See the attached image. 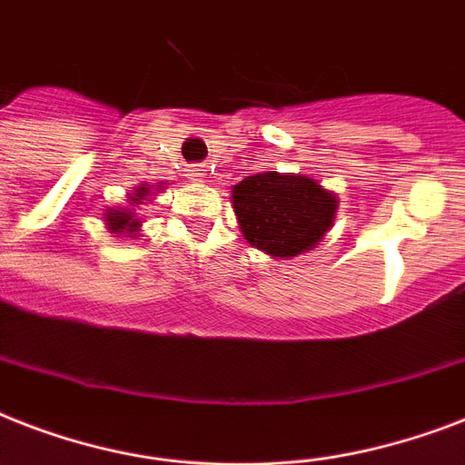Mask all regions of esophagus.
Returning <instances> with one entry per match:
<instances>
[{
  "instance_id": "obj_1",
  "label": "esophagus",
  "mask_w": 465,
  "mask_h": 465,
  "mask_svg": "<svg viewBox=\"0 0 465 465\" xmlns=\"http://www.w3.org/2000/svg\"><path fill=\"white\" fill-rule=\"evenodd\" d=\"M188 175L193 178V181H204V175H207V173H204V168L200 166V168H190Z\"/></svg>"
}]
</instances>
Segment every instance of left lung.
Instances as JSON below:
<instances>
[{
    "label": "left lung",
    "instance_id": "1",
    "mask_svg": "<svg viewBox=\"0 0 465 465\" xmlns=\"http://www.w3.org/2000/svg\"><path fill=\"white\" fill-rule=\"evenodd\" d=\"M232 200L248 243L272 258L318 246L338 212V197L313 178L277 171L246 175L232 188Z\"/></svg>",
    "mask_w": 465,
    "mask_h": 465
}]
</instances>
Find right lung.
<instances>
[{"instance_id":"obj_1","label":"right lung","mask_w":465,"mask_h":465,"mask_svg":"<svg viewBox=\"0 0 465 465\" xmlns=\"http://www.w3.org/2000/svg\"><path fill=\"white\" fill-rule=\"evenodd\" d=\"M152 193V190L147 188V185H137L134 188V195L130 197V204H142V200H147V195ZM105 224H108V229H111V233H134L140 232L142 222L137 217H134L133 210H127V207H118V210H108L105 212Z\"/></svg>"}]
</instances>
